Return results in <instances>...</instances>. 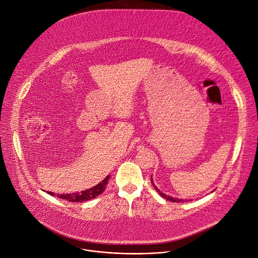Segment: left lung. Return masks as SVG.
<instances>
[{
    "label": "left lung",
    "mask_w": 258,
    "mask_h": 258,
    "mask_svg": "<svg viewBox=\"0 0 258 258\" xmlns=\"http://www.w3.org/2000/svg\"><path fill=\"white\" fill-rule=\"evenodd\" d=\"M151 181H152V184H153L154 188L157 190V192H158L162 198L166 199L167 201H170V202H172V203H184V202H186V201H187V200H182V199L172 198V197H170V196H168V195L163 194V192H162V191H160V189H158V187L155 185V183H154V181H153V179H152V176H151ZM212 192H213V191H212ZM190 201H192V200H190Z\"/></svg>",
    "instance_id": "8db88e82"
}]
</instances>
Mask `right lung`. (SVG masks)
Here are the masks:
<instances>
[{"label": "right lung", "mask_w": 258, "mask_h": 258, "mask_svg": "<svg viewBox=\"0 0 258 258\" xmlns=\"http://www.w3.org/2000/svg\"><path fill=\"white\" fill-rule=\"evenodd\" d=\"M108 179H109V176H107L102 182L98 183L97 185H95L94 187H91L89 189H86V190H83L81 192H76V194H66V195H56L57 198L59 199H62V200H66L68 202H72V203H83V202H86V201H90V200H93L95 199L96 197L100 196L104 190H105V187L107 185V182H108ZM48 192V191H46ZM50 196H54L53 192H48Z\"/></svg>", "instance_id": "obj_1"}]
</instances>
